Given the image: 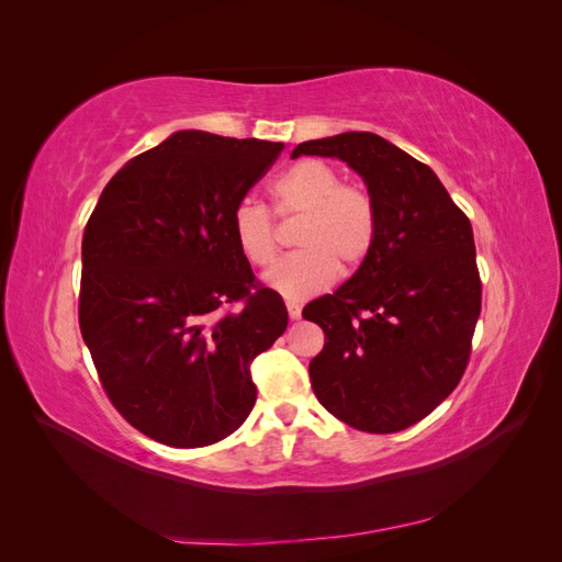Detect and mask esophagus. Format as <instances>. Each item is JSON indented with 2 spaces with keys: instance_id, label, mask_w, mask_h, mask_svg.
Returning <instances> with one entry per match:
<instances>
[{
  "instance_id": "obj_1",
  "label": "esophagus",
  "mask_w": 562,
  "mask_h": 562,
  "mask_svg": "<svg viewBox=\"0 0 562 562\" xmlns=\"http://www.w3.org/2000/svg\"><path fill=\"white\" fill-rule=\"evenodd\" d=\"M285 310H288V316H291L293 321H297L302 316V307H300L297 302H293V300L285 302Z\"/></svg>"
}]
</instances>
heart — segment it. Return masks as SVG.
I'll list each match as a JSON object with an SVG mask.
<instances>
[{
    "instance_id": "obj_1",
    "label": "heart",
    "mask_w": 562,
    "mask_h": 562,
    "mask_svg": "<svg viewBox=\"0 0 562 562\" xmlns=\"http://www.w3.org/2000/svg\"><path fill=\"white\" fill-rule=\"evenodd\" d=\"M274 213L300 217L293 232L295 252L267 274V285L291 300L328 288L337 271L349 274L366 262L378 239V206L363 184L342 182L333 166L304 159L285 168L269 184ZM236 248L252 267H267L279 252L271 213L244 199L232 211Z\"/></svg>"
}]
</instances>
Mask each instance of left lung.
I'll return each mask as SVG.
<instances>
[{
    "instance_id": "8db88e82",
    "label": "left lung",
    "mask_w": 562,
    "mask_h": 562,
    "mask_svg": "<svg viewBox=\"0 0 562 562\" xmlns=\"http://www.w3.org/2000/svg\"><path fill=\"white\" fill-rule=\"evenodd\" d=\"M300 155L347 161L378 206L366 262L302 312L326 335L310 363L312 389L353 429L403 431L434 413L469 366L483 293L471 223L427 164L375 133L300 143Z\"/></svg>"
}]
</instances>
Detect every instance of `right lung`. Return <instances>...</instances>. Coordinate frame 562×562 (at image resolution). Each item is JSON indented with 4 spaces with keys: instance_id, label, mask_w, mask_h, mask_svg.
Returning <instances> with one entry per match:
<instances>
[{
    "instance_id": "1",
    "label": "right lung",
    "mask_w": 562,
    "mask_h": 562,
    "mask_svg": "<svg viewBox=\"0 0 562 562\" xmlns=\"http://www.w3.org/2000/svg\"><path fill=\"white\" fill-rule=\"evenodd\" d=\"M283 145L180 131L133 157L83 229L79 328L108 398L171 448L250 415V361L283 335V297L255 279L232 211Z\"/></svg>"
}]
</instances>
